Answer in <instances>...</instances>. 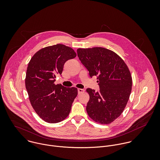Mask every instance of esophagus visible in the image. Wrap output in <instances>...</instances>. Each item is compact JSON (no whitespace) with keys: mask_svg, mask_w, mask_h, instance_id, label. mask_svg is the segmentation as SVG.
I'll use <instances>...</instances> for the list:
<instances>
[{"mask_svg":"<svg viewBox=\"0 0 160 160\" xmlns=\"http://www.w3.org/2000/svg\"><path fill=\"white\" fill-rule=\"evenodd\" d=\"M78 93L80 94V93H81L84 92L85 90L83 89H78Z\"/></svg>","mask_w":160,"mask_h":160,"instance_id":"esophagus-1","label":"esophagus"}]
</instances>
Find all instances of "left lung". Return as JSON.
<instances>
[{"label": "left lung", "instance_id": "obj_1", "mask_svg": "<svg viewBox=\"0 0 160 160\" xmlns=\"http://www.w3.org/2000/svg\"><path fill=\"white\" fill-rule=\"evenodd\" d=\"M79 59L91 77L97 76L100 91L86 89L90 98L86 110L94 121L112 122L123 112L132 90V77L124 60L115 52L103 47L77 50Z\"/></svg>", "mask_w": 160, "mask_h": 160}]
</instances>
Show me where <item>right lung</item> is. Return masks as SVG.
<instances>
[{
  "mask_svg": "<svg viewBox=\"0 0 160 160\" xmlns=\"http://www.w3.org/2000/svg\"><path fill=\"white\" fill-rule=\"evenodd\" d=\"M76 57L74 50L63 44L48 46L38 51L26 70L25 86L30 103L38 115L48 123H57L69 114L78 95L76 88L55 84L65 63Z\"/></svg>",
  "mask_w": 160,
  "mask_h": 160,
  "instance_id": "1",
  "label": "right lung"
}]
</instances>
